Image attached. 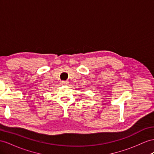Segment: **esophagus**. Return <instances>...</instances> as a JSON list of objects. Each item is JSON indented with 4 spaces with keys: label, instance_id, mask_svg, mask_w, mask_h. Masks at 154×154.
<instances>
[{
    "label": "esophagus",
    "instance_id": "34e87169",
    "mask_svg": "<svg viewBox=\"0 0 154 154\" xmlns=\"http://www.w3.org/2000/svg\"><path fill=\"white\" fill-rule=\"evenodd\" d=\"M68 83H69V82L67 81H61V85H68Z\"/></svg>",
    "mask_w": 154,
    "mask_h": 154
}]
</instances>
